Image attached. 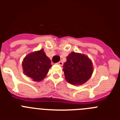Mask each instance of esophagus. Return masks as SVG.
Listing matches in <instances>:
<instances>
[{
  "mask_svg": "<svg viewBox=\"0 0 120 120\" xmlns=\"http://www.w3.org/2000/svg\"><path fill=\"white\" fill-rule=\"evenodd\" d=\"M57 64H58V65H60V66H62V65H63V62H62V61H60V62H58V63H57Z\"/></svg>",
  "mask_w": 120,
  "mask_h": 120,
  "instance_id": "1",
  "label": "esophagus"
}]
</instances>
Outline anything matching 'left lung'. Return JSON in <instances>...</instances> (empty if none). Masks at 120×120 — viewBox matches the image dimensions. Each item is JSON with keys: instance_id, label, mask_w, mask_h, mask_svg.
I'll list each match as a JSON object with an SVG mask.
<instances>
[{"instance_id": "left-lung-1", "label": "left lung", "mask_w": 120, "mask_h": 120, "mask_svg": "<svg viewBox=\"0 0 120 120\" xmlns=\"http://www.w3.org/2000/svg\"><path fill=\"white\" fill-rule=\"evenodd\" d=\"M65 77L72 85H82L91 77L93 73L92 62L84 55L71 52L67 56L63 66Z\"/></svg>"}]
</instances>
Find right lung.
<instances>
[{
  "label": "right lung",
  "instance_id": "1",
  "mask_svg": "<svg viewBox=\"0 0 120 120\" xmlns=\"http://www.w3.org/2000/svg\"><path fill=\"white\" fill-rule=\"evenodd\" d=\"M51 67V60L43 49L27 55L22 62L24 74L34 81L43 80Z\"/></svg>",
  "mask_w": 120,
  "mask_h": 120
}]
</instances>
